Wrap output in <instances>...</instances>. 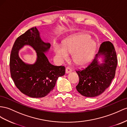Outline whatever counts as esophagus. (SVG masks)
I'll return each mask as SVG.
<instances>
[{
    "label": "esophagus",
    "mask_w": 127,
    "mask_h": 127,
    "mask_svg": "<svg viewBox=\"0 0 127 127\" xmlns=\"http://www.w3.org/2000/svg\"><path fill=\"white\" fill-rule=\"evenodd\" d=\"M71 71H72V69H71V68L68 67H67L66 68V69H65V73H69L71 72Z\"/></svg>",
    "instance_id": "obj_1"
}]
</instances>
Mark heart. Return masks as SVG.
Wrapping results in <instances>:
<instances>
[{"instance_id": "heart-1", "label": "heart", "mask_w": 127, "mask_h": 127, "mask_svg": "<svg viewBox=\"0 0 127 127\" xmlns=\"http://www.w3.org/2000/svg\"><path fill=\"white\" fill-rule=\"evenodd\" d=\"M96 49V43L86 34L77 35L67 38L63 45L55 44L54 51L60 61L66 60L72 54V61L77 65H84L92 60Z\"/></svg>"}]
</instances>
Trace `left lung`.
I'll return each mask as SVG.
<instances>
[{
	"label": "left lung",
	"mask_w": 127,
	"mask_h": 127,
	"mask_svg": "<svg viewBox=\"0 0 127 127\" xmlns=\"http://www.w3.org/2000/svg\"><path fill=\"white\" fill-rule=\"evenodd\" d=\"M101 56L104 60L100 64L97 58ZM117 64L118 59L113 44L109 41L103 42L92 62L85 69L76 71L79 78L76 86L78 92L86 97H95L102 93L115 77Z\"/></svg>",
	"instance_id": "8db88e82"
}]
</instances>
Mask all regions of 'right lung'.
<instances>
[{
	"instance_id": "obj_1",
	"label": "right lung",
	"mask_w": 127,
	"mask_h": 127,
	"mask_svg": "<svg viewBox=\"0 0 127 127\" xmlns=\"http://www.w3.org/2000/svg\"><path fill=\"white\" fill-rule=\"evenodd\" d=\"M25 45L36 51L37 60L33 64L24 63L18 56V51ZM51 45L41 40L37 29L32 27L18 37L12 47L9 60L12 78L15 86L24 95L32 97H43L53 90L59 77L65 72L64 66L50 64L45 53Z\"/></svg>"
}]
</instances>
